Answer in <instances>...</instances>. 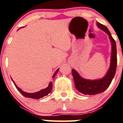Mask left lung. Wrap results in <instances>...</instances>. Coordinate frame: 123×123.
<instances>
[{
    "mask_svg": "<svg viewBox=\"0 0 123 123\" xmlns=\"http://www.w3.org/2000/svg\"><path fill=\"white\" fill-rule=\"evenodd\" d=\"M97 26L99 29H102L108 34L110 40L111 45L110 65L106 74L103 78L94 80L84 79L82 78L75 69H72V74L76 89L84 95H95L105 91L109 87L112 81L117 70V54L116 42L111 36L108 29L105 25L97 22Z\"/></svg>",
    "mask_w": 123,
    "mask_h": 123,
    "instance_id": "obj_1",
    "label": "left lung"
}]
</instances>
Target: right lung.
<instances>
[{"instance_id":"1","label":"right lung","mask_w":123,"mask_h":123,"mask_svg":"<svg viewBox=\"0 0 123 123\" xmlns=\"http://www.w3.org/2000/svg\"><path fill=\"white\" fill-rule=\"evenodd\" d=\"M58 70H59V68H58V69L55 71V73L54 74L53 76H52L53 79H54V78H55V76H56V73H58ZM12 80L13 82V84H15V87H16L17 89H18V91H19V92H20V93H21L23 96L26 97H28V98H34V99H39V98H42V97H44V96H46V95H48L49 94H50L52 89V81H50V82H49V84L48 87L45 88V89L41 90V91H38V92H34V93H28V92H25V91H22L20 88H19L18 86H17V84H15V82H14L13 80L12 79Z\"/></svg>"}]
</instances>
